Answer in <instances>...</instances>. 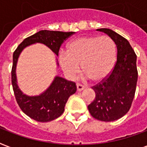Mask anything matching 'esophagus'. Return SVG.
Instances as JSON below:
<instances>
[{
    "label": "esophagus",
    "instance_id": "34e87169",
    "mask_svg": "<svg viewBox=\"0 0 147 147\" xmlns=\"http://www.w3.org/2000/svg\"><path fill=\"white\" fill-rule=\"evenodd\" d=\"M76 87H77V91H79V92L82 91V90L85 88L83 85H81V84H80V83H76Z\"/></svg>",
    "mask_w": 147,
    "mask_h": 147
}]
</instances>
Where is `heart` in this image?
I'll use <instances>...</instances> for the list:
<instances>
[{
  "label": "heart",
  "instance_id": "heart-1",
  "mask_svg": "<svg viewBox=\"0 0 147 147\" xmlns=\"http://www.w3.org/2000/svg\"><path fill=\"white\" fill-rule=\"evenodd\" d=\"M61 68L68 78L74 79L80 71L93 82L106 79L117 60V47L108 36H82L67 45V51L58 55Z\"/></svg>",
  "mask_w": 147,
  "mask_h": 147
}]
</instances>
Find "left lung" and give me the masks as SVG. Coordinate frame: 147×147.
Listing matches in <instances>:
<instances>
[{
	"instance_id": "obj_1",
	"label": "left lung",
	"mask_w": 147,
	"mask_h": 147,
	"mask_svg": "<svg viewBox=\"0 0 147 147\" xmlns=\"http://www.w3.org/2000/svg\"><path fill=\"white\" fill-rule=\"evenodd\" d=\"M97 30L113 40L117 59L110 75L92 87L95 98L88 105V110L94 118L109 122L123 117L131 108L138 80L136 54L128 41L119 34L107 28Z\"/></svg>"
}]
</instances>
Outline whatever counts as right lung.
Segmentation results:
<instances>
[{
	"instance_id": "right-lung-1",
	"label": "right lung",
	"mask_w": 147,
	"mask_h": 147,
	"mask_svg": "<svg viewBox=\"0 0 147 147\" xmlns=\"http://www.w3.org/2000/svg\"><path fill=\"white\" fill-rule=\"evenodd\" d=\"M75 32H62L54 30H40L25 38L13 53L11 68V84L18 105L24 113L38 122H49L62 115L65 104L71 95L76 91V83L60 76H56L46 90L37 96L24 94L17 85L16 64L21 52L28 45L42 43L58 56L62 43ZM58 65V63H57Z\"/></svg>"
}]
</instances>
